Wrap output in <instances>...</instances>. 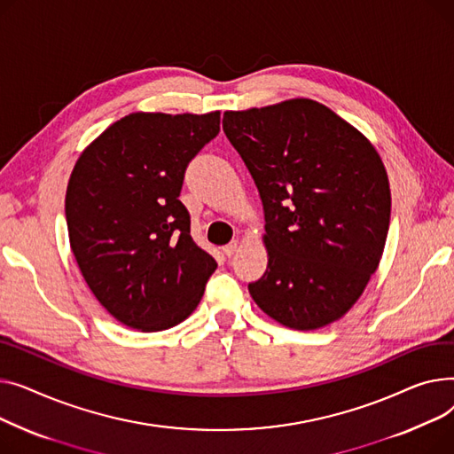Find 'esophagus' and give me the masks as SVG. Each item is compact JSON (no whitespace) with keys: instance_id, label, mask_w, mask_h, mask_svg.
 I'll list each match as a JSON object with an SVG mask.
<instances>
[{"instance_id":"obj_1","label":"esophagus","mask_w":454,"mask_h":454,"mask_svg":"<svg viewBox=\"0 0 454 454\" xmlns=\"http://www.w3.org/2000/svg\"><path fill=\"white\" fill-rule=\"evenodd\" d=\"M238 249H239V242H236V239H234V242H231L229 246H225L223 247V253H225V256H232V254H236L238 253Z\"/></svg>"}]
</instances>
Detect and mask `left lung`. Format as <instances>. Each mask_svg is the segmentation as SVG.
<instances>
[{"instance_id":"left-lung-1","label":"left lung","mask_w":454,"mask_h":454,"mask_svg":"<svg viewBox=\"0 0 454 454\" xmlns=\"http://www.w3.org/2000/svg\"><path fill=\"white\" fill-rule=\"evenodd\" d=\"M223 131L263 205L268 270L249 284L253 301L293 330L339 321L378 271L388 234L376 146L311 98L225 112Z\"/></svg>"}]
</instances>
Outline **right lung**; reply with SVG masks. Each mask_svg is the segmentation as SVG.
Returning <instances> with one entry per match:
<instances>
[{
  "label": "right lung",
  "mask_w": 454,
  "mask_h": 454,
  "mask_svg": "<svg viewBox=\"0 0 454 454\" xmlns=\"http://www.w3.org/2000/svg\"><path fill=\"white\" fill-rule=\"evenodd\" d=\"M220 131V112H137L78 155L66 191L69 246L95 299L139 332L183 323L216 270L177 200L191 159Z\"/></svg>",
  "instance_id": "right-lung-1"
}]
</instances>
